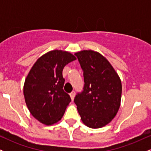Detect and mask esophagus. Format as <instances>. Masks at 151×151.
Here are the masks:
<instances>
[{
	"instance_id": "34e87169",
	"label": "esophagus",
	"mask_w": 151,
	"mask_h": 151,
	"mask_svg": "<svg viewBox=\"0 0 151 151\" xmlns=\"http://www.w3.org/2000/svg\"><path fill=\"white\" fill-rule=\"evenodd\" d=\"M74 96H75V91H73L70 93V97H71V99H72V101H74Z\"/></svg>"
}]
</instances>
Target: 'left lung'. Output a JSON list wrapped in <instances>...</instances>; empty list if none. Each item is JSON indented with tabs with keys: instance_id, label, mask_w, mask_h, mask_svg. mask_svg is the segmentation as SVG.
<instances>
[{
	"instance_id": "8db88e82",
	"label": "left lung",
	"mask_w": 151,
	"mask_h": 151,
	"mask_svg": "<svg viewBox=\"0 0 151 151\" xmlns=\"http://www.w3.org/2000/svg\"><path fill=\"white\" fill-rule=\"evenodd\" d=\"M77 57L84 72V87L74 103L83 124L99 129L109 124L121 105L122 84L119 74L105 57L91 50H81Z\"/></svg>"
}]
</instances>
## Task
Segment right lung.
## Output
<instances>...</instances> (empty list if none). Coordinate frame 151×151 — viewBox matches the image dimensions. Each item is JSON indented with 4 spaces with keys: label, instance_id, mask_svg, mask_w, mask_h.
Segmentation results:
<instances>
[{
    "label": "right lung",
    "instance_id": "add662e5",
    "mask_svg": "<svg viewBox=\"0 0 151 151\" xmlns=\"http://www.w3.org/2000/svg\"><path fill=\"white\" fill-rule=\"evenodd\" d=\"M77 60L72 53L54 50L37 59L25 78L23 94L35 119L45 125L61 120L71 99L63 90L65 65Z\"/></svg>",
    "mask_w": 151,
    "mask_h": 151
}]
</instances>
